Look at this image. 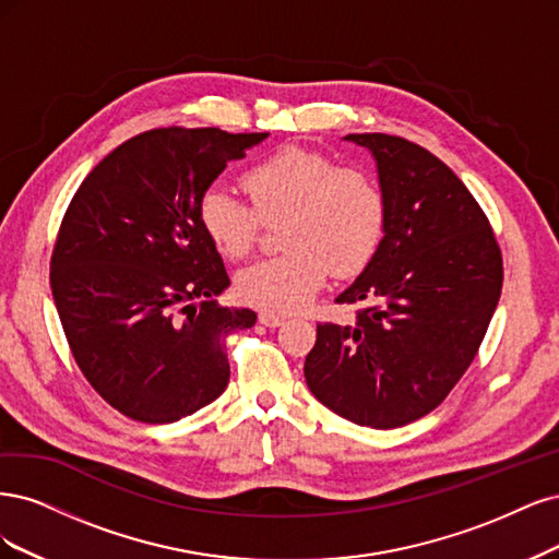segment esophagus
<instances>
[{
  "instance_id": "34e87169",
  "label": "esophagus",
  "mask_w": 559,
  "mask_h": 559,
  "mask_svg": "<svg viewBox=\"0 0 559 559\" xmlns=\"http://www.w3.org/2000/svg\"><path fill=\"white\" fill-rule=\"evenodd\" d=\"M260 322L264 328H281L285 322V316L281 313H274V311H262L260 313Z\"/></svg>"
}]
</instances>
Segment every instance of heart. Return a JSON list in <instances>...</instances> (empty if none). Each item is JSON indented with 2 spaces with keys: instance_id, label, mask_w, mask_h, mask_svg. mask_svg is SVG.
<instances>
[{
  "instance_id": "obj_1",
  "label": "heart",
  "mask_w": 559,
  "mask_h": 559,
  "mask_svg": "<svg viewBox=\"0 0 559 559\" xmlns=\"http://www.w3.org/2000/svg\"><path fill=\"white\" fill-rule=\"evenodd\" d=\"M243 188L253 206L211 186L200 197L197 215L227 260L250 255L264 225L284 221L285 253L250 264L237 276V295L250 306L301 309L330 274H359L381 248L388 221L381 186L365 169L336 165L328 153L290 143L250 167Z\"/></svg>"
}]
</instances>
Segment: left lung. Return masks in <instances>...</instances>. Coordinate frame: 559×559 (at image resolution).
<instances>
[{
	"mask_svg": "<svg viewBox=\"0 0 559 559\" xmlns=\"http://www.w3.org/2000/svg\"><path fill=\"white\" fill-rule=\"evenodd\" d=\"M376 157L385 237L336 304L355 322H320L306 385L336 416L394 429L435 411L488 332L503 262L474 194L423 146L392 134H348Z\"/></svg>",
	"mask_w": 559,
	"mask_h": 559,
	"instance_id": "8db88e82",
	"label": "left lung"
}]
</instances>
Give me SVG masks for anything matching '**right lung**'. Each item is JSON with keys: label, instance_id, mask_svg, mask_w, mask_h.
Masks as SVG:
<instances>
[{"label": "right lung", "instance_id": "1", "mask_svg": "<svg viewBox=\"0 0 559 559\" xmlns=\"http://www.w3.org/2000/svg\"><path fill=\"white\" fill-rule=\"evenodd\" d=\"M264 136L143 132L106 155L71 197L50 290L79 369L122 416L176 423L225 392V336L253 328L258 316L213 299L229 276L197 204L227 162Z\"/></svg>", "mask_w": 559, "mask_h": 559}]
</instances>
